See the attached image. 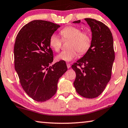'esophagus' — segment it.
I'll return each mask as SVG.
<instances>
[{
    "label": "esophagus",
    "mask_w": 128,
    "mask_h": 128,
    "mask_svg": "<svg viewBox=\"0 0 128 128\" xmlns=\"http://www.w3.org/2000/svg\"><path fill=\"white\" fill-rule=\"evenodd\" d=\"M66 66H67L68 68H70V63H67L66 64Z\"/></svg>",
    "instance_id": "esophagus-1"
}]
</instances>
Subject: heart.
Here are the masks:
<instances>
[{
    "label": "heart",
    "mask_w": 128,
    "mask_h": 128,
    "mask_svg": "<svg viewBox=\"0 0 128 128\" xmlns=\"http://www.w3.org/2000/svg\"><path fill=\"white\" fill-rule=\"evenodd\" d=\"M62 39L56 34L53 33L49 39V45L55 52L60 51L62 40H70L66 50L62 51L56 57L58 60L70 62L78 55L85 54L88 50L91 45V37L86 32H82L80 28L74 26H68L60 31Z\"/></svg>",
    "instance_id": "heart-1"
}]
</instances>
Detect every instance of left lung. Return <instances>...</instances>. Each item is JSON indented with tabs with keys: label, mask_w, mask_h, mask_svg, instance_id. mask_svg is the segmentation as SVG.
I'll use <instances>...</instances> for the list:
<instances>
[{
	"label": "left lung",
	"mask_w": 128,
	"mask_h": 128,
	"mask_svg": "<svg viewBox=\"0 0 128 128\" xmlns=\"http://www.w3.org/2000/svg\"><path fill=\"white\" fill-rule=\"evenodd\" d=\"M92 32L91 46L83 58L71 66L76 72V92L84 98L100 95L110 81L115 58L113 38L108 26L92 18H85ZM80 22V20L73 23Z\"/></svg>",
	"instance_id": "left-lung-1"
}]
</instances>
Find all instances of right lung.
Wrapping results in <instances>:
<instances>
[{"mask_svg": "<svg viewBox=\"0 0 128 128\" xmlns=\"http://www.w3.org/2000/svg\"><path fill=\"white\" fill-rule=\"evenodd\" d=\"M59 27L51 22L34 20L20 30L15 40V70L23 89L37 102H45L56 94L59 78L68 70L64 61L50 66L53 53L49 39Z\"/></svg>", "mask_w": 128, "mask_h": 128, "instance_id": "right-lung-1", "label": "right lung"}]
</instances>
